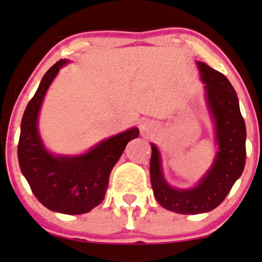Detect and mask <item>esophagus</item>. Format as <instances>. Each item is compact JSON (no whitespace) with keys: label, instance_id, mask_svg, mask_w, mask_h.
<instances>
[{"label":"esophagus","instance_id":"esophagus-1","mask_svg":"<svg viewBox=\"0 0 262 262\" xmlns=\"http://www.w3.org/2000/svg\"><path fill=\"white\" fill-rule=\"evenodd\" d=\"M152 127H154V125H152V123H148V122H147V123L142 124L140 128H141L142 132H145V133H146V132H150L151 130Z\"/></svg>","mask_w":262,"mask_h":262}]
</instances>
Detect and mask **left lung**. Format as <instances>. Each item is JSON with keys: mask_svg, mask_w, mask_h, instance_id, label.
<instances>
[{"mask_svg": "<svg viewBox=\"0 0 262 262\" xmlns=\"http://www.w3.org/2000/svg\"><path fill=\"white\" fill-rule=\"evenodd\" d=\"M205 83L207 101L216 125L219 152L202 181L192 190H175L162 175L160 154L151 145L150 178L154 194L162 207L179 214H200L215 209L223 203L246 165V123L232 84L221 72L198 61Z\"/></svg>", "mask_w": 262, "mask_h": 262, "instance_id": "8db88e82", "label": "left lung"}]
</instances>
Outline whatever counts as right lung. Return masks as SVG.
Segmentation results:
<instances>
[{"mask_svg": "<svg viewBox=\"0 0 262 262\" xmlns=\"http://www.w3.org/2000/svg\"><path fill=\"white\" fill-rule=\"evenodd\" d=\"M66 60H59L43 76L21 120L18 144L20 169L35 197L49 210L83 214L102 202L114 165L125 146L138 138L139 129L104 140L85 155L54 157L46 151L37 132V116L43 97Z\"/></svg>", "mask_w": 262, "mask_h": 262, "instance_id": "1", "label": "right lung"}]
</instances>
